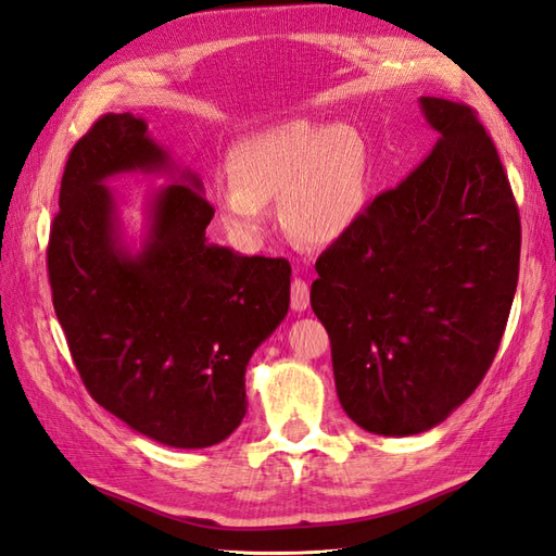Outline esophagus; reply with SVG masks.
Wrapping results in <instances>:
<instances>
[{
	"label": "esophagus",
	"instance_id": "34e87169",
	"mask_svg": "<svg viewBox=\"0 0 556 556\" xmlns=\"http://www.w3.org/2000/svg\"><path fill=\"white\" fill-rule=\"evenodd\" d=\"M291 307L295 313H305L309 307V287L303 279H293L291 283Z\"/></svg>",
	"mask_w": 556,
	"mask_h": 556
}]
</instances>
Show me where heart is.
<instances>
[{
  "instance_id": "b5f03b06",
  "label": "heart",
  "mask_w": 556,
  "mask_h": 556,
  "mask_svg": "<svg viewBox=\"0 0 556 556\" xmlns=\"http://www.w3.org/2000/svg\"><path fill=\"white\" fill-rule=\"evenodd\" d=\"M229 182L215 201L231 235L261 241L269 227L267 201L299 241L327 247L365 215L371 187L369 144L357 125L289 118L243 135L229 151Z\"/></svg>"
}]
</instances>
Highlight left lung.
<instances>
[{"label": "left lung", "mask_w": 556, "mask_h": 556, "mask_svg": "<svg viewBox=\"0 0 556 556\" xmlns=\"http://www.w3.org/2000/svg\"><path fill=\"white\" fill-rule=\"evenodd\" d=\"M419 106L438 144L319 255L309 289L345 415L397 438L445 421L485 377L521 251L509 179L476 113L435 97Z\"/></svg>", "instance_id": "obj_1"}]
</instances>
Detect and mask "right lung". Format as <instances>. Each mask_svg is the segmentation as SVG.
<instances>
[{"instance_id": "1", "label": "right lung", "mask_w": 556, "mask_h": 556, "mask_svg": "<svg viewBox=\"0 0 556 556\" xmlns=\"http://www.w3.org/2000/svg\"><path fill=\"white\" fill-rule=\"evenodd\" d=\"M165 174L139 244L105 182ZM203 182L151 139L144 118L109 113L73 147L47 267L73 363L97 403L161 445L225 441L247 417V367L289 313L291 265L205 239Z\"/></svg>"}]
</instances>
